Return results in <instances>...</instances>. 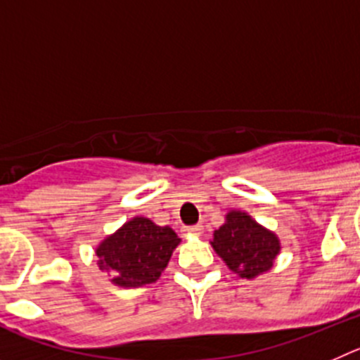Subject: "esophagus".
<instances>
[{
  "label": "esophagus",
  "mask_w": 360,
  "mask_h": 360,
  "mask_svg": "<svg viewBox=\"0 0 360 360\" xmlns=\"http://www.w3.org/2000/svg\"><path fill=\"white\" fill-rule=\"evenodd\" d=\"M186 233H188V235H197V236H199L200 233H202V226H200V224L190 226V228H186Z\"/></svg>",
  "instance_id": "obj_1"
}]
</instances>
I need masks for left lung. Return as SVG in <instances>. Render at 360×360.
Returning a JSON list of instances; mask_svg holds the SVG:
<instances>
[{"instance_id": "8db88e82", "label": "left lung", "mask_w": 360, "mask_h": 360, "mask_svg": "<svg viewBox=\"0 0 360 360\" xmlns=\"http://www.w3.org/2000/svg\"><path fill=\"white\" fill-rule=\"evenodd\" d=\"M212 248L233 273L248 280L271 271L281 251L276 233L240 210L226 213L224 224L213 231Z\"/></svg>"}]
</instances>
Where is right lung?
I'll return each mask as SVG.
<instances>
[{
    "mask_svg": "<svg viewBox=\"0 0 360 360\" xmlns=\"http://www.w3.org/2000/svg\"><path fill=\"white\" fill-rule=\"evenodd\" d=\"M181 238L170 226H158L147 217H132L96 245L100 271L118 287H141L160 280Z\"/></svg>",
    "mask_w": 360,
    "mask_h": 360,
    "instance_id": "obj_1",
    "label": "right lung"
}]
</instances>
